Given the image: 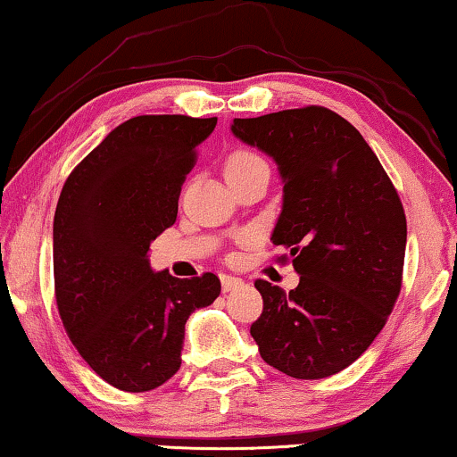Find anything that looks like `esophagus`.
<instances>
[{
	"mask_svg": "<svg viewBox=\"0 0 457 457\" xmlns=\"http://www.w3.org/2000/svg\"><path fill=\"white\" fill-rule=\"evenodd\" d=\"M242 285V278H238V276H232V274H221V287L223 291H234L236 287Z\"/></svg>",
	"mask_w": 457,
	"mask_h": 457,
	"instance_id": "esophagus-1",
	"label": "esophagus"
}]
</instances>
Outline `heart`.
<instances>
[{"label": "heart", "mask_w": 457, "mask_h": 457, "mask_svg": "<svg viewBox=\"0 0 457 457\" xmlns=\"http://www.w3.org/2000/svg\"><path fill=\"white\" fill-rule=\"evenodd\" d=\"M255 162H262L257 154L253 152H246V149H236L225 158L223 162V172H225V179L236 175V172L248 169V166H253Z\"/></svg>", "instance_id": "obj_1"}]
</instances>
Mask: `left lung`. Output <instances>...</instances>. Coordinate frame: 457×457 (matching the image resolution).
I'll return each mask as SVG.
<instances>
[{
    "label": "left lung",
    "instance_id": "8db88e82",
    "mask_svg": "<svg viewBox=\"0 0 457 457\" xmlns=\"http://www.w3.org/2000/svg\"><path fill=\"white\" fill-rule=\"evenodd\" d=\"M232 132L278 164L285 198L271 242L299 274L288 293L255 280L259 354L295 379L339 373L378 337L401 293L407 219L396 187L361 132L327 107L236 118Z\"/></svg>",
    "mask_w": 457,
    "mask_h": 457
}]
</instances>
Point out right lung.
<instances>
[{
	"instance_id": "obj_1",
	"label": "right lung",
	"mask_w": 457,
	"mask_h": 457,
	"mask_svg": "<svg viewBox=\"0 0 457 457\" xmlns=\"http://www.w3.org/2000/svg\"><path fill=\"white\" fill-rule=\"evenodd\" d=\"M217 118L137 115L79 162L54 212V297L92 371L147 392L181 367L186 322L219 297L212 271L181 280L149 268V245L177 219L195 147Z\"/></svg>"
}]
</instances>
